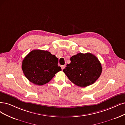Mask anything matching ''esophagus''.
<instances>
[{
  "label": "esophagus",
  "mask_w": 125,
  "mask_h": 125,
  "mask_svg": "<svg viewBox=\"0 0 125 125\" xmlns=\"http://www.w3.org/2000/svg\"><path fill=\"white\" fill-rule=\"evenodd\" d=\"M61 68H62V70H63V69H64V68H65V65H62L61 66Z\"/></svg>",
  "instance_id": "esophagus-1"
}]
</instances>
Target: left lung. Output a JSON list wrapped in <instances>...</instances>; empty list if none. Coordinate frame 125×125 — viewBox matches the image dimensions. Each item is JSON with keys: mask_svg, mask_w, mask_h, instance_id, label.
<instances>
[{"mask_svg": "<svg viewBox=\"0 0 125 125\" xmlns=\"http://www.w3.org/2000/svg\"><path fill=\"white\" fill-rule=\"evenodd\" d=\"M71 63L63 72L73 83L80 87L90 85L97 80L102 72L98 58L91 53H79L73 55Z\"/></svg>", "mask_w": 125, "mask_h": 125, "instance_id": "obj_1", "label": "left lung"}]
</instances>
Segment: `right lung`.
Returning <instances> with one entry per match:
<instances>
[{
  "mask_svg": "<svg viewBox=\"0 0 125 125\" xmlns=\"http://www.w3.org/2000/svg\"><path fill=\"white\" fill-rule=\"evenodd\" d=\"M58 59L47 50L36 49L28 54L22 62L21 68L28 80L38 85H43L52 80L61 71Z\"/></svg>",
  "mask_w": 125,
  "mask_h": 125,
  "instance_id": "add662e5",
  "label": "right lung"
}]
</instances>
